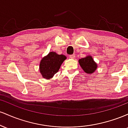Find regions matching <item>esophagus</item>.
I'll use <instances>...</instances> for the list:
<instances>
[{"instance_id":"34e87169","label":"esophagus","mask_w":128,"mask_h":128,"mask_svg":"<svg viewBox=\"0 0 128 128\" xmlns=\"http://www.w3.org/2000/svg\"><path fill=\"white\" fill-rule=\"evenodd\" d=\"M69 58H71V59H74L75 58V55H69Z\"/></svg>"}]
</instances>
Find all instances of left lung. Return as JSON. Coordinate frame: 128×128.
Instances as JSON below:
<instances>
[{"label": "left lung", "mask_w": 128, "mask_h": 128, "mask_svg": "<svg viewBox=\"0 0 128 128\" xmlns=\"http://www.w3.org/2000/svg\"><path fill=\"white\" fill-rule=\"evenodd\" d=\"M78 62L82 70L87 74H92L98 68L97 63L90 55L79 59Z\"/></svg>", "instance_id": "obj_1"}]
</instances>
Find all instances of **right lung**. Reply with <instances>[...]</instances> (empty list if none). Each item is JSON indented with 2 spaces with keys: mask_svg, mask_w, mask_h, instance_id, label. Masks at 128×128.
Wrapping results in <instances>:
<instances>
[{
  "mask_svg": "<svg viewBox=\"0 0 128 128\" xmlns=\"http://www.w3.org/2000/svg\"><path fill=\"white\" fill-rule=\"evenodd\" d=\"M67 57L64 55H58L50 52L44 56L40 62V72L42 78L46 79L52 78L59 70L61 64Z\"/></svg>",
  "mask_w": 128,
  "mask_h": 128,
  "instance_id": "add662e5",
  "label": "right lung"
}]
</instances>
